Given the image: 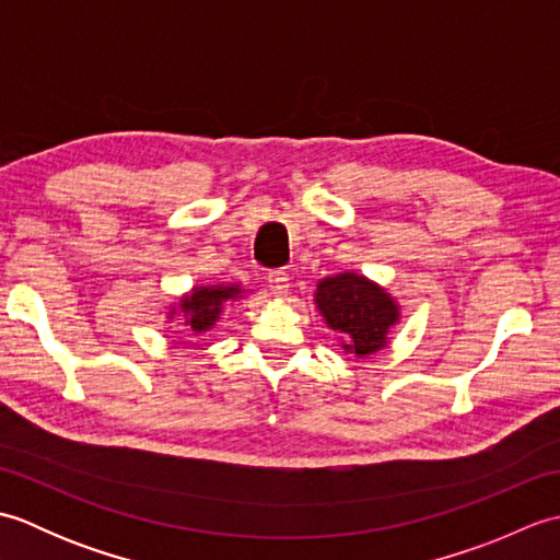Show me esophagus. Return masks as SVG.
<instances>
[{
  "label": "esophagus",
  "instance_id": "1",
  "mask_svg": "<svg viewBox=\"0 0 560 560\" xmlns=\"http://www.w3.org/2000/svg\"><path fill=\"white\" fill-rule=\"evenodd\" d=\"M267 281H269V291L277 295V299H287L289 291H291L287 271H271Z\"/></svg>",
  "mask_w": 560,
  "mask_h": 560
}]
</instances>
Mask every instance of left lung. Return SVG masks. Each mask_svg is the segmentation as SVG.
I'll use <instances>...</instances> for the list:
<instances>
[{
	"label": "left lung",
	"instance_id": "1",
	"mask_svg": "<svg viewBox=\"0 0 560 560\" xmlns=\"http://www.w3.org/2000/svg\"><path fill=\"white\" fill-rule=\"evenodd\" d=\"M315 307L337 331L341 349L355 359L383 351L401 319V305L385 287L359 271H341L317 281Z\"/></svg>",
	"mask_w": 560,
	"mask_h": 560
}]
</instances>
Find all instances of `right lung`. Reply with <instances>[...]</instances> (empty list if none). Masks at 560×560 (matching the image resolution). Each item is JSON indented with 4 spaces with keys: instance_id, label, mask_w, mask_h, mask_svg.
<instances>
[{
    "instance_id": "right-lung-1",
    "label": "right lung",
    "mask_w": 560,
    "mask_h": 560,
    "mask_svg": "<svg viewBox=\"0 0 560 560\" xmlns=\"http://www.w3.org/2000/svg\"><path fill=\"white\" fill-rule=\"evenodd\" d=\"M249 291L243 283H197L165 311V323L183 325L185 337H201L219 325L229 303L243 301Z\"/></svg>"
}]
</instances>
